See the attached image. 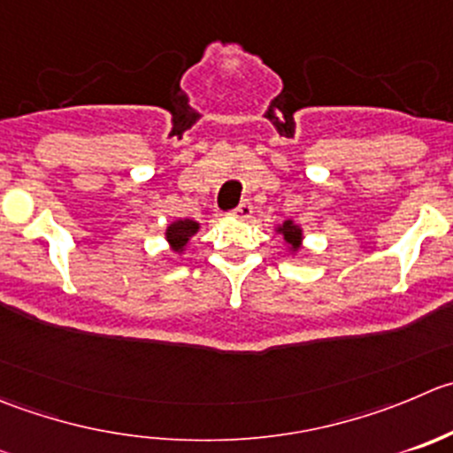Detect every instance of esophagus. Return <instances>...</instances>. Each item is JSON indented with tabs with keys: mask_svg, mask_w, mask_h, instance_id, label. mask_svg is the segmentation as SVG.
Here are the masks:
<instances>
[{
	"mask_svg": "<svg viewBox=\"0 0 453 453\" xmlns=\"http://www.w3.org/2000/svg\"><path fill=\"white\" fill-rule=\"evenodd\" d=\"M232 214H234L236 219H243L245 221V219L252 217V203H250V201H241V203L232 210Z\"/></svg>",
	"mask_w": 453,
	"mask_h": 453,
	"instance_id": "esophagus-1",
	"label": "esophagus"
}]
</instances>
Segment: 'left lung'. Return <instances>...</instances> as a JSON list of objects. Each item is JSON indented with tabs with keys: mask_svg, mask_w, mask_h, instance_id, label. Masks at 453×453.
Listing matches in <instances>:
<instances>
[{
	"mask_svg": "<svg viewBox=\"0 0 453 453\" xmlns=\"http://www.w3.org/2000/svg\"><path fill=\"white\" fill-rule=\"evenodd\" d=\"M280 232H283L285 241H288L292 248H298V243H301V230H298L296 226H294L292 221L283 223V227H280Z\"/></svg>",
	"mask_w": 453,
	"mask_h": 453,
	"instance_id": "8db88e82",
	"label": "left lung"
}]
</instances>
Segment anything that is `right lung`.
<instances>
[{
	"label": "right lung",
	"mask_w": 453,
	"mask_h": 453,
	"mask_svg": "<svg viewBox=\"0 0 453 453\" xmlns=\"http://www.w3.org/2000/svg\"><path fill=\"white\" fill-rule=\"evenodd\" d=\"M196 230H199V223L186 219V221L173 223V226L168 227V232H165V234H168V241L174 245V248L181 250L183 245L188 243V239H190V236L195 234Z\"/></svg>",
	"instance_id": "obj_1"
}]
</instances>
